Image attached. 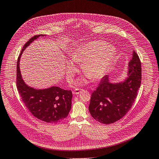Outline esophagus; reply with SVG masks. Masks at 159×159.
<instances>
[{"mask_svg":"<svg viewBox=\"0 0 159 159\" xmlns=\"http://www.w3.org/2000/svg\"><path fill=\"white\" fill-rule=\"evenodd\" d=\"M82 91H83V89H75L73 91V94H79Z\"/></svg>","mask_w":159,"mask_h":159,"instance_id":"34e87169","label":"esophagus"}]
</instances>
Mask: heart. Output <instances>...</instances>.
I'll list each match as a JSON object with an SVG mask.
<instances>
[{"label": "heart", "instance_id": "heart-1", "mask_svg": "<svg viewBox=\"0 0 159 159\" xmlns=\"http://www.w3.org/2000/svg\"><path fill=\"white\" fill-rule=\"evenodd\" d=\"M116 54V48L103 40H93L82 46L70 55V60L81 64L83 72L93 80H98L103 77ZM76 70L71 62L67 63L66 78L70 83ZM86 83L84 79H80L76 84L80 85Z\"/></svg>", "mask_w": 159, "mask_h": 159}]
</instances>
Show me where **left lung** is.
Segmentation results:
<instances>
[{
  "mask_svg": "<svg viewBox=\"0 0 159 159\" xmlns=\"http://www.w3.org/2000/svg\"><path fill=\"white\" fill-rule=\"evenodd\" d=\"M128 70L127 77L119 83H111L108 75L104 76L92 93L89 109L92 116L99 122L112 124L132 107L142 80L141 62L134 50Z\"/></svg>",
  "mask_w": 159,
  "mask_h": 159,
  "instance_id": "obj_1",
  "label": "left lung"
}]
</instances>
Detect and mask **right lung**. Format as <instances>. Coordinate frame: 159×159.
<instances>
[{
    "label": "right lung",
    "instance_id": "obj_1",
    "mask_svg": "<svg viewBox=\"0 0 159 159\" xmlns=\"http://www.w3.org/2000/svg\"><path fill=\"white\" fill-rule=\"evenodd\" d=\"M44 36L45 35H35L23 46L17 61V89L23 102L34 116L47 123L57 124L66 119L69 113L71 108L72 92L58 86L35 89L28 86L23 80L20 69L23 52L34 40Z\"/></svg>",
    "mask_w": 159,
    "mask_h": 159
}]
</instances>
